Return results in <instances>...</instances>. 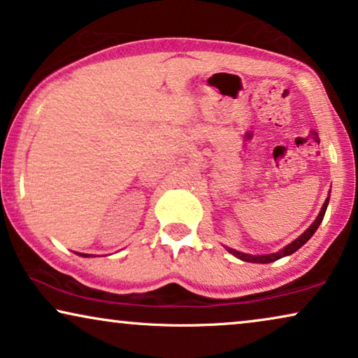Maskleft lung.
I'll return each instance as SVG.
<instances>
[{
	"mask_svg": "<svg viewBox=\"0 0 358 358\" xmlns=\"http://www.w3.org/2000/svg\"><path fill=\"white\" fill-rule=\"evenodd\" d=\"M329 194H331V192H329ZM327 203H329V197L326 199V202H324V205H322V208H321L320 215H317L316 220H315V222H313L311 227L308 228L306 231L303 233L300 238H296L295 241H292L290 244H288V246H285L283 249H280V251H278V252H273V254H264V256H252V254H244V252L234 251V249H231V248H227V251H228V252H231L233 256H236L238 259H241V261H244V262H257V264H268V262L277 261V259H282V257H285V256H290V254H293L295 251H298V249H300V248L303 246V244H305V243L308 241V239H310V238L313 236V234H315V231L317 229V227H320L321 222H322V218H324V213H326Z\"/></svg>",
	"mask_w": 358,
	"mask_h": 358,
	"instance_id": "8db88e82",
	"label": "left lung"
}]
</instances>
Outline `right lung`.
Segmentation results:
<instances>
[{"mask_svg":"<svg viewBox=\"0 0 358 358\" xmlns=\"http://www.w3.org/2000/svg\"><path fill=\"white\" fill-rule=\"evenodd\" d=\"M80 256H83V257H90V254H80Z\"/></svg>","mask_w":358,"mask_h":358,"instance_id":"right-lung-1","label":"right lung"}]
</instances>
